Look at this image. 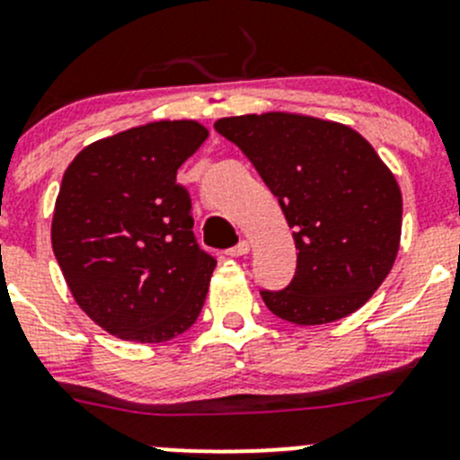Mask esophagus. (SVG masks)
Here are the masks:
<instances>
[{
	"label": "esophagus",
	"instance_id": "obj_1",
	"mask_svg": "<svg viewBox=\"0 0 460 460\" xmlns=\"http://www.w3.org/2000/svg\"><path fill=\"white\" fill-rule=\"evenodd\" d=\"M247 252H249V243H247V240H240V243L235 244V247H231L226 253H229V256L238 258V256H244Z\"/></svg>",
	"mask_w": 460,
	"mask_h": 460
}]
</instances>
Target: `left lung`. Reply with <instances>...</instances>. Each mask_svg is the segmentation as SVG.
I'll return each mask as SVG.
<instances>
[{
    "mask_svg": "<svg viewBox=\"0 0 460 460\" xmlns=\"http://www.w3.org/2000/svg\"><path fill=\"white\" fill-rule=\"evenodd\" d=\"M216 131L252 160L294 229V278L260 291L269 312L324 324L363 307L396 260L402 222L401 189L372 144L294 113L222 118Z\"/></svg>",
    "mask_w": 460,
    "mask_h": 460,
    "instance_id": "8db88e82",
    "label": "left lung"
}]
</instances>
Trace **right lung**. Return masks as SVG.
Here are the masks:
<instances>
[{
  "label": "right lung",
  "mask_w": 460,
  "mask_h": 460,
  "mask_svg": "<svg viewBox=\"0 0 460 460\" xmlns=\"http://www.w3.org/2000/svg\"><path fill=\"white\" fill-rule=\"evenodd\" d=\"M207 136L193 119L144 124L88 144L64 173L55 258L82 312L122 341H171L200 316L216 258L175 175Z\"/></svg>",
  "instance_id": "obj_1"
}]
</instances>
